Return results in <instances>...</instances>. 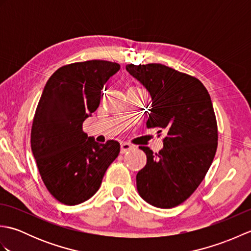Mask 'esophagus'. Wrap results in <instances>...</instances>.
<instances>
[{
	"label": "esophagus",
	"instance_id": "1",
	"mask_svg": "<svg viewBox=\"0 0 251 251\" xmlns=\"http://www.w3.org/2000/svg\"><path fill=\"white\" fill-rule=\"evenodd\" d=\"M135 148V146H132L131 143H129V142H122L121 143V153H126L127 151H129V150H131V149H134Z\"/></svg>",
	"mask_w": 251,
	"mask_h": 251
}]
</instances>
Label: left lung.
<instances>
[{"label": "left lung", "instance_id": "obj_1", "mask_svg": "<svg viewBox=\"0 0 251 251\" xmlns=\"http://www.w3.org/2000/svg\"><path fill=\"white\" fill-rule=\"evenodd\" d=\"M152 98L148 128L166 136L158 153L139 147L147 164L137 174V190L149 204L173 208L193 194L214 161L218 127L214 106L199 78L161 63L127 65Z\"/></svg>", "mask_w": 251, "mask_h": 251}]
</instances>
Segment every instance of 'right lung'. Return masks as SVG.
<instances>
[{
	"label": "right lung",
	"instance_id": "right-lung-1",
	"mask_svg": "<svg viewBox=\"0 0 251 251\" xmlns=\"http://www.w3.org/2000/svg\"><path fill=\"white\" fill-rule=\"evenodd\" d=\"M120 68L105 60L63 66L42 93L32 123L31 149L45 186L62 204L89 200L119 155V142H96L83 131V123L97 110L101 90Z\"/></svg>",
	"mask_w": 251,
	"mask_h": 251
}]
</instances>
